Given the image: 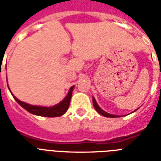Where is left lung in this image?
Instances as JSON below:
<instances>
[{"mask_svg":"<svg viewBox=\"0 0 161 161\" xmlns=\"http://www.w3.org/2000/svg\"><path fill=\"white\" fill-rule=\"evenodd\" d=\"M92 102H93V105H94L95 109H96V110H97L100 115H103V116H105V117H111V118L120 117L119 115H112V114H109V113H107V112H105L104 110H103V109L99 107V105L97 104V101H96V99L94 98V97H92ZM137 109H138V108H137ZM137 109H136V110H137ZM136 110H135V111H136ZM135 111H133V112H135Z\"/></svg>","mask_w":161,"mask_h":161,"instance_id":"obj_1","label":"left lung"}]
</instances>
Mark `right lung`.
<instances>
[{"mask_svg": "<svg viewBox=\"0 0 161 161\" xmlns=\"http://www.w3.org/2000/svg\"><path fill=\"white\" fill-rule=\"evenodd\" d=\"M8 79V78H7ZM8 81V80H7ZM8 83V82H7ZM74 86H71L70 90L68 91V94L66 97L64 98L62 101L58 103V104L54 105V106H51V107H45V106H37V105H32L29 103H26L24 102L20 101L18 98L15 97L12 92L10 91L8 87V90L11 92V94L15 99V101L19 103L23 108H25L26 110L35 115H40V116H46V117H58V116H61L63 115L70 106V102L71 99V96H72V91H73Z\"/></svg>", "mask_w": 161, "mask_h": 161, "instance_id": "1", "label": "right lung"}]
</instances>
